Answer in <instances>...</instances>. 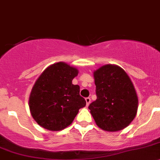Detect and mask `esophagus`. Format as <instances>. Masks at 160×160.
I'll return each mask as SVG.
<instances>
[{"instance_id": "34e87169", "label": "esophagus", "mask_w": 160, "mask_h": 160, "mask_svg": "<svg viewBox=\"0 0 160 160\" xmlns=\"http://www.w3.org/2000/svg\"><path fill=\"white\" fill-rule=\"evenodd\" d=\"M86 106H89L91 102V99L89 97H86Z\"/></svg>"}]
</instances>
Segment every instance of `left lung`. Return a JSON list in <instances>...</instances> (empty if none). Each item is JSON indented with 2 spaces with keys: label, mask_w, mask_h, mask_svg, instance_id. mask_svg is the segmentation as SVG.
I'll return each mask as SVG.
<instances>
[{
  "label": "left lung",
  "mask_w": 160,
  "mask_h": 160,
  "mask_svg": "<svg viewBox=\"0 0 160 160\" xmlns=\"http://www.w3.org/2000/svg\"><path fill=\"white\" fill-rule=\"evenodd\" d=\"M97 100L89 106L97 127L115 132L131 123L137 115L138 97L131 79L122 68L106 64L93 72Z\"/></svg>",
  "instance_id": "obj_1"
}]
</instances>
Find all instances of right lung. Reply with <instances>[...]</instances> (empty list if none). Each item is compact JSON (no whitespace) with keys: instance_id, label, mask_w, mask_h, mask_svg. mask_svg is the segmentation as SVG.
I'll list each match as a JSON object with an SVG mask.
<instances>
[{"instance_id":"obj_1","label":"right lung","mask_w":160,"mask_h":160,"mask_svg":"<svg viewBox=\"0 0 160 160\" xmlns=\"http://www.w3.org/2000/svg\"><path fill=\"white\" fill-rule=\"evenodd\" d=\"M78 70L64 62L53 63L36 80L29 97L30 113L36 122L51 131H60L72 123L86 102L72 80Z\"/></svg>"}]
</instances>
